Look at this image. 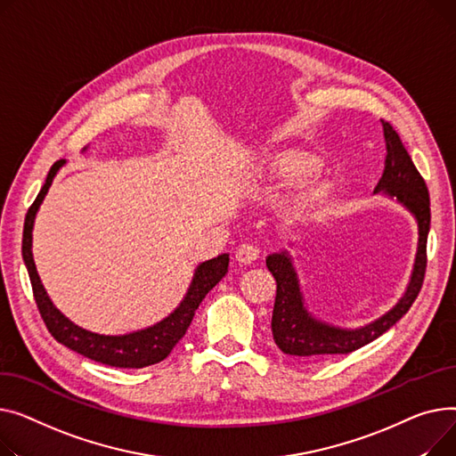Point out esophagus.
I'll return each instance as SVG.
<instances>
[{
  "label": "esophagus",
  "mask_w": 456,
  "mask_h": 456,
  "mask_svg": "<svg viewBox=\"0 0 456 456\" xmlns=\"http://www.w3.org/2000/svg\"><path fill=\"white\" fill-rule=\"evenodd\" d=\"M257 257H259V248H257L256 245H250V243L240 245V247L237 248V252H235V259H237L239 263H243V265L254 263Z\"/></svg>",
  "instance_id": "34e87169"
}]
</instances>
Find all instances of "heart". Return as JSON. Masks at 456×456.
Returning <instances> with one entry per match:
<instances>
[{
	"instance_id": "1",
	"label": "heart",
	"mask_w": 456,
	"mask_h": 456,
	"mask_svg": "<svg viewBox=\"0 0 456 456\" xmlns=\"http://www.w3.org/2000/svg\"><path fill=\"white\" fill-rule=\"evenodd\" d=\"M318 167L320 159L314 154L298 149L273 152L266 156L265 162L266 175L281 180H304L316 173Z\"/></svg>"
}]
</instances>
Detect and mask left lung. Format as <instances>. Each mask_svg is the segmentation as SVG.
<instances>
[{
  "mask_svg": "<svg viewBox=\"0 0 456 456\" xmlns=\"http://www.w3.org/2000/svg\"><path fill=\"white\" fill-rule=\"evenodd\" d=\"M387 158L385 171L373 193H383L407 208L418 223V252L411 281L401 300L381 318L357 330H342L316 320L304 304L300 281L287 250L266 257V266L276 280V300L273 311V335L280 350L292 357H320L352 354L388 331L403 316L419 294L427 266V235L431 228V200L425 180L401 143L394 126L381 119Z\"/></svg>",
  "mask_w": 456,
  "mask_h": 456,
  "instance_id": "1",
  "label": "left lung"
}]
</instances>
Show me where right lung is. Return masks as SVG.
<instances>
[{
	"label": "right lung",
	"mask_w": 456,
	"mask_h": 456,
	"mask_svg": "<svg viewBox=\"0 0 456 456\" xmlns=\"http://www.w3.org/2000/svg\"><path fill=\"white\" fill-rule=\"evenodd\" d=\"M64 164L66 159H59V162L49 169L45 183L40 190L37 200L29 208V211H27L23 224L21 256L27 266V273H29L35 300L45 322V328L53 337H55V340L69 347V350L101 364H109L116 368H143L164 361L173 352L176 342L185 335L195 316V311L199 309L206 294L228 273L230 256L221 254L217 257L200 263L195 269L191 285L187 289L180 305L169 316L159 320L158 324L151 328L126 335H99L73 324L69 318H66L55 305H53L40 281L33 259V226L37 211L49 191L53 178H55V175Z\"/></svg>",
	"instance_id": "1"
}]
</instances>
